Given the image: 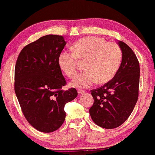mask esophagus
<instances>
[{
	"instance_id": "obj_1",
	"label": "esophagus",
	"mask_w": 155,
	"mask_h": 155,
	"mask_svg": "<svg viewBox=\"0 0 155 155\" xmlns=\"http://www.w3.org/2000/svg\"><path fill=\"white\" fill-rule=\"evenodd\" d=\"M78 94H84V90H79L78 91Z\"/></svg>"
}]
</instances>
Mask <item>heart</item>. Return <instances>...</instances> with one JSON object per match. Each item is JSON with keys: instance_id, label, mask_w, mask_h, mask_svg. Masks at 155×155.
Wrapping results in <instances>:
<instances>
[{"instance_id": "obj_1", "label": "heart", "mask_w": 155, "mask_h": 155, "mask_svg": "<svg viewBox=\"0 0 155 155\" xmlns=\"http://www.w3.org/2000/svg\"><path fill=\"white\" fill-rule=\"evenodd\" d=\"M73 51H63L58 56V65L68 77L73 78L79 69L78 61H85V71L71 83L76 88H88L97 81L99 84L109 82L115 75L122 60L121 49L117 44L94 36L78 40L73 44Z\"/></svg>"}]
</instances>
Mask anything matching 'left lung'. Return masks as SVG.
<instances>
[{"label": "left lung", "instance_id": "8db88e82", "mask_svg": "<svg viewBox=\"0 0 155 155\" xmlns=\"http://www.w3.org/2000/svg\"><path fill=\"white\" fill-rule=\"evenodd\" d=\"M122 61L114 77L101 87L91 90L94 104L91 118L97 126L111 129L124 124L132 113L138 98L140 65L133 50L118 41Z\"/></svg>", "mask_w": 155, "mask_h": 155}]
</instances>
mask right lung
Wrapping results in <instances>:
<instances>
[{"label": "right lung", "mask_w": 155, "mask_h": 155, "mask_svg": "<svg viewBox=\"0 0 155 155\" xmlns=\"http://www.w3.org/2000/svg\"><path fill=\"white\" fill-rule=\"evenodd\" d=\"M66 44L62 36L48 35L25 46L15 68V92L22 113L37 130L51 133L64 122L65 104L78 96L66 84L58 56Z\"/></svg>", "instance_id": "1"}]
</instances>
